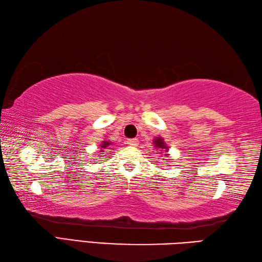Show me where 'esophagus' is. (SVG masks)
Returning <instances> with one entry per match:
<instances>
[{
    "label": "esophagus",
    "instance_id": "esophagus-1",
    "mask_svg": "<svg viewBox=\"0 0 262 262\" xmlns=\"http://www.w3.org/2000/svg\"><path fill=\"white\" fill-rule=\"evenodd\" d=\"M127 144L129 146H133V147H136L137 145H138V142H137V140H128L127 141Z\"/></svg>",
    "mask_w": 262,
    "mask_h": 262
}]
</instances>
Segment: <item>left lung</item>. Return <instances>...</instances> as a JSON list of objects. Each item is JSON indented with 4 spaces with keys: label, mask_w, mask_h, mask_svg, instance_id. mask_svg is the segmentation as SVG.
Masks as SVG:
<instances>
[{
    "label": "left lung",
    "mask_w": 262,
    "mask_h": 262,
    "mask_svg": "<svg viewBox=\"0 0 262 262\" xmlns=\"http://www.w3.org/2000/svg\"><path fill=\"white\" fill-rule=\"evenodd\" d=\"M153 144H154V147L155 149H158L160 154H163L164 153V157H169V146L166 145V143L164 141L163 137L158 136L155 137L153 140ZM161 157V155H160Z\"/></svg>",
    "instance_id": "obj_1"
}]
</instances>
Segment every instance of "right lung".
I'll return each instance as SVG.
<instances>
[{"label": "right lung", "instance_id": "1", "mask_svg": "<svg viewBox=\"0 0 262 262\" xmlns=\"http://www.w3.org/2000/svg\"><path fill=\"white\" fill-rule=\"evenodd\" d=\"M113 145V142L111 141H109V140H107V138H105V140H103L101 143L99 144V147H100V152H103L104 149H107L109 146H111ZM93 158H96V155H93Z\"/></svg>", "mask_w": 262, "mask_h": 262}]
</instances>
